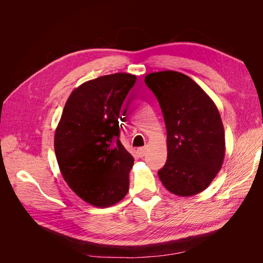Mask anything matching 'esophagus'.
<instances>
[{
  "mask_svg": "<svg viewBox=\"0 0 263 263\" xmlns=\"http://www.w3.org/2000/svg\"><path fill=\"white\" fill-rule=\"evenodd\" d=\"M137 153H139L140 157H144L146 155V147H141L137 150Z\"/></svg>",
  "mask_w": 263,
  "mask_h": 263,
  "instance_id": "esophagus-1",
  "label": "esophagus"
}]
</instances>
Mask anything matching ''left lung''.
Listing matches in <instances>:
<instances>
[{
	"label": "left lung",
	"instance_id": "1",
	"mask_svg": "<svg viewBox=\"0 0 263 263\" xmlns=\"http://www.w3.org/2000/svg\"><path fill=\"white\" fill-rule=\"evenodd\" d=\"M167 132V160L158 172L163 185L178 196L198 194L212 182L225 157V133L210 97L177 71L149 73Z\"/></svg>",
	"mask_w": 263,
	"mask_h": 263
}]
</instances>
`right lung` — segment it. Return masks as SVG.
I'll use <instances>...</instances> for the list:
<instances>
[{
  "instance_id": "right-lung-1",
  "label": "right lung",
  "mask_w": 263,
  "mask_h": 263,
  "mask_svg": "<svg viewBox=\"0 0 263 263\" xmlns=\"http://www.w3.org/2000/svg\"><path fill=\"white\" fill-rule=\"evenodd\" d=\"M135 81L133 74L115 73L83 83L69 96L55 131V156L65 181L99 208L117 203L129 191L134 159L119 140L124 129L119 123Z\"/></svg>"
}]
</instances>
